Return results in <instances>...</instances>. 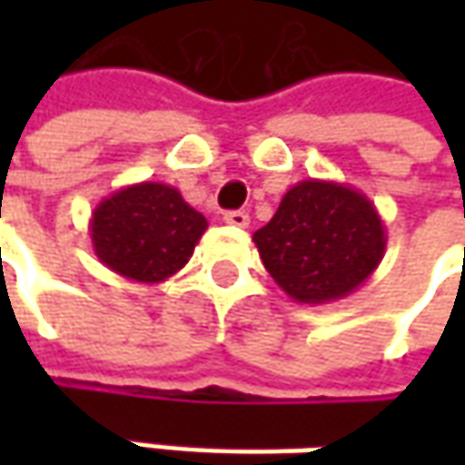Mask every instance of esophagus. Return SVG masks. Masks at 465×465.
<instances>
[{
	"instance_id": "1",
	"label": "esophagus",
	"mask_w": 465,
	"mask_h": 465,
	"mask_svg": "<svg viewBox=\"0 0 465 465\" xmlns=\"http://www.w3.org/2000/svg\"><path fill=\"white\" fill-rule=\"evenodd\" d=\"M223 220L227 224H235V227H248V223H251V217H248L245 212H241V209H235V212H224Z\"/></svg>"
}]
</instances>
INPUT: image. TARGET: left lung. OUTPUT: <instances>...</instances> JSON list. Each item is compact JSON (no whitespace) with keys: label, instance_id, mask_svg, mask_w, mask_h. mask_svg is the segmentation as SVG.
<instances>
[{"label":"left lung","instance_id":"8db88e82","mask_svg":"<svg viewBox=\"0 0 465 465\" xmlns=\"http://www.w3.org/2000/svg\"><path fill=\"white\" fill-rule=\"evenodd\" d=\"M266 272L295 302L351 295L385 253V224L362 191L308 178L290 188L277 214L253 232Z\"/></svg>","mask_w":465,"mask_h":465}]
</instances>
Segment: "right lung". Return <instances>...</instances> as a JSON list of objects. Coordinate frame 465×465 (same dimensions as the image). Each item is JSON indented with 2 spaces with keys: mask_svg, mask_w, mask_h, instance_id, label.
I'll use <instances>...</instances> for the list:
<instances>
[{
  "mask_svg": "<svg viewBox=\"0 0 465 465\" xmlns=\"http://www.w3.org/2000/svg\"><path fill=\"white\" fill-rule=\"evenodd\" d=\"M206 230V217L168 183H134L105 196L90 220L100 263L121 277L160 284L181 272Z\"/></svg>",
  "mask_w": 465,
  "mask_h": 465,
  "instance_id": "right-lung-1",
  "label": "right lung"
}]
</instances>
